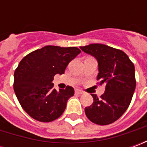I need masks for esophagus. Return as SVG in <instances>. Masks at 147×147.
<instances>
[{
    "label": "esophagus",
    "instance_id": "obj_1",
    "mask_svg": "<svg viewBox=\"0 0 147 147\" xmlns=\"http://www.w3.org/2000/svg\"><path fill=\"white\" fill-rule=\"evenodd\" d=\"M75 93H76V94H83V91L80 89H76V90H75Z\"/></svg>",
    "mask_w": 147,
    "mask_h": 147
}]
</instances>
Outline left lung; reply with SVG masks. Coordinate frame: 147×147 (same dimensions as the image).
<instances>
[{
	"label": "left lung",
	"instance_id": "left-lung-1",
	"mask_svg": "<svg viewBox=\"0 0 147 147\" xmlns=\"http://www.w3.org/2000/svg\"><path fill=\"white\" fill-rule=\"evenodd\" d=\"M84 53L96 58L98 63L97 80L105 84V93L100 98L92 94L94 102L85 108L91 122L107 125L118 120L128 108L136 90L135 66L120 49L103 44L80 46Z\"/></svg>",
	"mask_w": 147,
	"mask_h": 147
}]
</instances>
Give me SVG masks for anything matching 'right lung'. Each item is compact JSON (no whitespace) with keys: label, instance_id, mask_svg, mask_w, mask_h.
<instances>
[{"label":"right lung","instance_id":"obj_1","mask_svg":"<svg viewBox=\"0 0 147 147\" xmlns=\"http://www.w3.org/2000/svg\"><path fill=\"white\" fill-rule=\"evenodd\" d=\"M81 50L77 47L46 45L24 57L14 73V91L20 104L30 117L41 122H51L65 110L74 95L73 87L59 91L53 88V77L65 68Z\"/></svg>","mask_w":147,"mask_h":147}]
</instances>
